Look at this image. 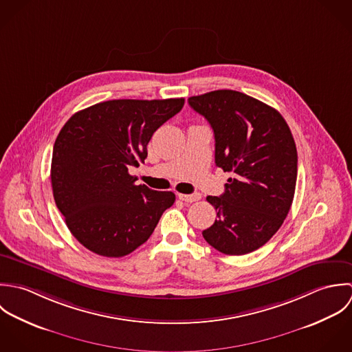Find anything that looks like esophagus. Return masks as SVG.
<instances>
[{
    "label": "esophagus",
    "instance_id": "obj_1",
    "mask_svg": "<svg viewBox=\"0 0 352 352\" xmlns=\"http://www.w3.org/2000/svg\"><path fill=\"white\" fill-rule=\"evenodd\" d=\"M179 200L185 201V203H195V201H199L201 199V195L200 193H193V195H178Z\"/></svg>",
    "mask_w": 352,
    "mask_h": 352
}]
</instances>
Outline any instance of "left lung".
<instances>
[{"mask_svg":"<svg viewBox=\"0 0 352 352\" xmlns=\"http://www.w3.org/2000/svg\"><path fill=\"white\" fill-rule=\"evenodd\" d=\"M214 135V163L232 173L221 196H208L217 219L204 239L228 256L265 245L291 208L298 155L291 131L274 107L238 91L217 89L188 99Z\"/></svg>","mask_w":352,"mask_h":352,"instance_id":"8db88e82","label":"left lung"}]
</instances>
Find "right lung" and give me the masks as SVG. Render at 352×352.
Wrapping results in <instances>:
<instances>
[{
  "label": "right lung",
  "instance_id": "1",
  "mask_svg": "<svg viewBox=\"0 0 352 352\" xmlns=\"http://www.w3.org/2000/svg\"><path fill=\"white\" fill-rule=\"evenodd\" d=\"M185 99H117L73 114L58 133L52 188L72 235L103 257H124L153 232L175 201L173 192L136 185L129 174L146 157L152 135Z\"/></svg>",
  "mask_w": 352,
  "mask_h": 352
}]
</instances>
